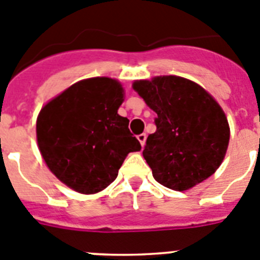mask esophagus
<instances>
[{"instance_id":"34e87169","label":"esophagus","mask_w":260,"mask_h":260,"mask_svg":"<svg viewBox=\"0 0 260 260\" xmlns=\"http://www.w3.org/2000/svg\"><path fill=\"white\" fill-rule=\"evenodd\" d=\"M137 138H138V141L141 142L142 147H143V146H144V143H146V138H147V135L144 134V133H143V134H139V135H138Z\"/></svg>"}]
</instances>
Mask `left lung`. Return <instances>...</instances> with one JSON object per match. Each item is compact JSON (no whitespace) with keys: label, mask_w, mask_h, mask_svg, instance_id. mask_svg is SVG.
<instances>
[{"label":"left lung","mask_w":260,"mask_h":260,"mask_svg":"<svg viewBox=\"0 0 260 260\" xmlns=\"http://www.w3.org/2000/svg\"><path fill=\"white\" fill-rule=\"evenodd\" d=\"M134 89L156 112L143 150L158 183L183 191L212 176L229 143L228 119L199 84L181 77L137 80Z\"/></svg>","instance_id":"8db88e82"}]
</instances>
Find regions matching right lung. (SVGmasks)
<instances>
[{
  "instance_id": "add662e5",
  "label": "right lung",
  "mask_w": 260,
  "mask_h": 260,
  "mask_svg": "<svg viewBox=\"0 0 260 260\" xmlns=\"http://www.w3.org/2000/svg\"><path fill=\"white\" fill-rule=\"evenodd\" d=\"M121 84L110 78L80 80L53 99L36 121L43 158L59 181L82 194L113 182L128 152L142 148L117 110Z\"/></svg>"
}]
</instances>
